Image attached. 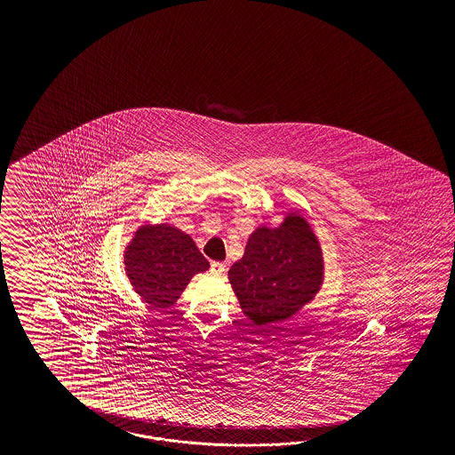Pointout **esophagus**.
<instances>
[{
    "mask_svg": "<svg viewBox=\"0 0 455 455\" xmlns=\"http://www.w3.org/2000/svg\"><path fill=\"white\" fill-rule=\"evenodd\" d=\"M210 272H212L213 275H221V274L225 272V263L212 262V265H210Z\"/></svg>",
    "mask_w": 455,
    "mask_h": 455,
    "instance_id": "34e87169",
    "label": "esophagus"
}]
</instances>
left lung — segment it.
Returning <instances> with one entry per match:
<instances>
[{"mask_svg": "<svg viewBox=\"0 0 455 455\" xmlns=\"http://www.w3.org/2000/svg\"><path fill=\"white\" fill-rule=\"evenodd\" d=\"M228 280L253 323L295 315L323 282L322 248L310 223L293 212L276 228L259 227L243 257L228 270Z\"/></svg>", "mask_w": 455, "mask_h": 455, "instance_id": "1", "label": "left lung"}]
</instances>
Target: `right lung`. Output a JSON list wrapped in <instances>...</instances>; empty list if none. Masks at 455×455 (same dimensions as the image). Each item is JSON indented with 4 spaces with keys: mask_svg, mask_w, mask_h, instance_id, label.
<instances>
[{
    "mask_svg": "<svg viewBox=\"0 0 455 455\" xmlns=\"http://www.w3.org/2000/svg\"><path fill=\"white\" fill-rule=\"evenodd\" d=\"M208 267L192 236L166 223L141 225L124 250L132 287L155 308L172 307L192 276Z\"/></svg>",
    "mask_w": 455,
    "mask_h": 455,
    "instance_id": "obj_1",
    "label": "right lung"
}]
</instances>
